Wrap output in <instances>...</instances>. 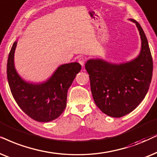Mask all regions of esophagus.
Wrapping results in <instances>:
<instances>
[{"label":"esophagus","mask_w":157,"mask_h":157,"mask_svg":"<svg viewBox=\"0 0 157 157\" xmlns=\"http://www.w3.org/2000/svg\"><path fill=\"white\" fill-rule=\"evenodd\" d=\"M78 62L80 63L81 65L83 66L85 64V59L83 57H81L78 59Z\"/></svg>","instance_id":"34e87169"}]
</instances>
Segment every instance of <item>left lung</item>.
Listing matches in <instances>:
<instances>
[{"mask_svg": "<svg viewBox=\"0 0 157 157\" xmlns=\"http://www.w3.org/2000/svg\"><path fill=\"white\" fill-rule=\"evenodd\" d=\"M136 23L141 39L139 56L121 64L102 59H90L85 64L94 101L102 112L120 118L133 111L149 90L153 72V60L141 26Z\"/></svg>", "mask_w": 157, "mask_h": 157, "instance_id": "8db88e82", "label": "left lung"}]
</instances>
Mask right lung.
I'll return each instance as SVG.
<instances>
[{
  "mask_svg": "<svg viewBox=\"0 0 157 157\" xmlns=\"http://www.w3.org/2000/svg\"><path fill=\"white\" fill-rule=\"evenodd\" d=\"M16 44L15 41L12 46L7 63L8 85L14 100L21 109L33 120L49 122L57 118L65 109L67 90L81 70L80 64L72 62L62 64L42 84L26 82L14 67Z\"/></svg>",
  "mask_w": 157,
  "mask_h": 157,
  "instance_id": "right-lung-1",
  "label": "right lung"
}]
</instances>
